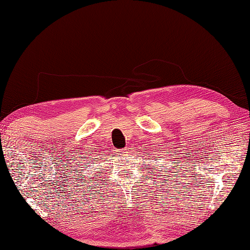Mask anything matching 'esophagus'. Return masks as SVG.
<instances>
[{
  "instance_id": "34e87169",
  "label": "esophagus",
  "mask_w": 250,
  "mask_h": 250,
  "mask_svg": "<svg viewBox=\"0 0 250 250\" xmlns=\"http://www.w3.org/2000/svg\"><path fill=\"white\" fill-rule=\"evenodd\" d=\"M117 151H119V152L121 153V152H124V151H125V149H118V150H117Z\"/></svg>"
}]
</instances>
